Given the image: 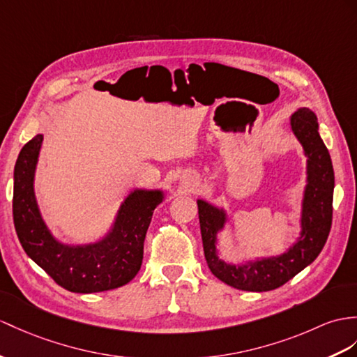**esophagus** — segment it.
Returning <instances> with one entry per match:
<instances>
[{"instance_id": "34e87169", "label": "esophagus", "mask_w": 357, "mask_h": 357, "mask_svg": "<svg viewBox=\"0 0 357 357\" xmlns=\"http://www.w3.org/2000/svg\"><path fill=\"white\" fill-rule=\"evenodd\" d=\"M178 181H180L181 188H183L185 190H194L199 185V178H198V176H197L194 171L181 172Z\"/></svg>"}]
</instances>
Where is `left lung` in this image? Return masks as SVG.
I'll return each mask as SVG.
<instances>
[{
  "label": "left lung",
  "mask_w": 357,
  "mask_h": 357,
  "mask_svg": "<svg viewBox=\"0 0 357 357\" xmlns=\"http://www.w3.org/2000/svg\"><path fill=\"white\" fill-rule=\"evenodd\" d=\"M289 126L306 158V185L301 195L300 233L283 253L250 257L239 264L220 257L218 238L230 225V215L224 206L197 198L207 266L216 279L239 291L265 292L289 282L318 257L332 227L335 174L318 132L317 115L309 107H300L289 116Z\"/></svg>",
  "instance_id": "obj_1"
}]
</instances>
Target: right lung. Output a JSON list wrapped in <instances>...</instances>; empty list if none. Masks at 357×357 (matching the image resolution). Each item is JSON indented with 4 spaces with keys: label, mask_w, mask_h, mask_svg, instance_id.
<instances>
[{
    "label": "right lung",
    "mask_w": 357,
    "mask_h": 357,
    "mask_svg": "<svg viewBox=\"0 0 357 357\" xmlns=\"http://www.w3.org/2000/svg\"><path fill=\"white\" fill-rule=\"evenodd\" d=\"M42 142L43 133H39L22 146L13 172V221L24 251L71 292H102L127 284L141 269L146 230L167 192L133 188L98 238L65 242L43 220L34 190Z\"/></svg>",
    "instance_id": "obj_1"
}]
</instances>
